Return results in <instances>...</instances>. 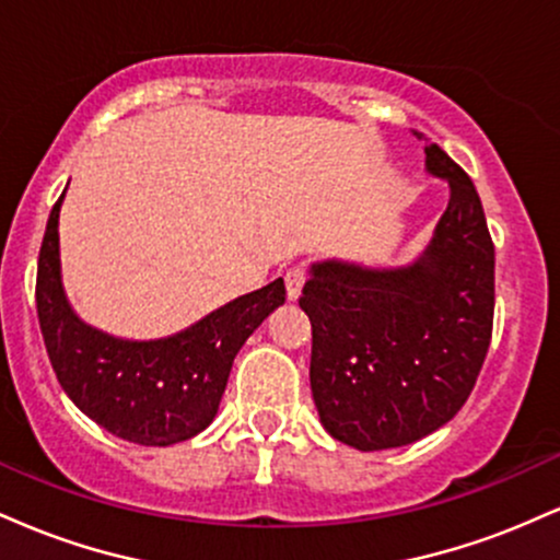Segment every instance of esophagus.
Segmentation results:
<instances>
[{
  "mask_svg": "<svg viewBox=\"0 0 560 560\" xmlns=\"http://www.w3.org/2000/svg\"><path fill=\"white\" fill-rule=\"evenodd\" d=\"M284 281H287L289 300H298L300 292H302V284H305V268H302V266L289 268V271L284 273Z\"/></svg>",
  "mask_w": 560,
  "mask_h": 560,
  "instance_id": "1",
  "label": "esophagus"
}]
</instances>
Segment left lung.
<instances>
[{"label": "left lung", "mask_w": 560, "mask_h": 560, "mask_svg": "<svg viewBox=\"0 0 560 560\" xmlns=\"http://www.w3.org/2000/svg\"><path fill=\"white\" fill-rule=\"evenodd\" d=\"M423 152L427 171L450 184V202L421 258L387 271L316 262L300 298L313 326L320 423L365 453L445 427L471 395L492 339L494 244L481 199L445 150Z\"/></svg>", "instance_id": "left-lung-1"}]
</instances>
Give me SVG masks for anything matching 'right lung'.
<instances>
[{
  "label": "right lung",
  "mask_w": 560,
  "mask_h": 560,
  "mask_svg": "<svg viewBox=\"0 0 560 560\" xmlns=\"http://www.w3.org/2000/svg\"><path fill=\"white\" fill-rule=\"evenodd\" d=\"M62 197L49 213L36 273L38 326L57 382L89 419L120 440L147 447L191 440L215 419L236 352L273 307L284 305V279L231 300L173 337H110L83 324L62 292Z\"/></svg>",
  "instance_id": "1"
}]
</instances>
